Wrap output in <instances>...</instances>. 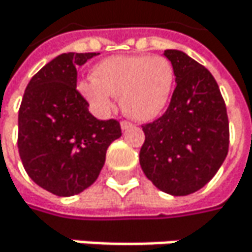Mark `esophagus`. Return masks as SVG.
I'll use <instances>...</instances> for the list:
<instances>
[{
    "label": "esophagus",
    "mask_w": 252,
    "mask_h": 252,
    "mask_svg": "<svg viewBox=\"0 0 252 252\" xmlns=\"http://www.w3.org/2000/svg\"><path fill=\"white\" fill-rule=\"evenodd\" d=\"M129 128H132V124H131V123H128V121H123V123H121V129H123V131H126V129H129Z\"/></svg>",
    "instance_id": "34e87169"
}]
</instances>
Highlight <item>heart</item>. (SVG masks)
I'll return each mask as SVG.
<instances>
[{
	"label": "heart",
	"mask_w": 252,
	"mask_h": 252,
	"mask_svg": "<svg viewBox=\"0 0 252 252\" xmlns=\"http://www.w3.org/2000/svg\"><path fill=\"white\" fill-rule=\"evenodd\" d=\"M175 84V68L165 57L115 55L97 63L92 78L77 83V90L90 108L106 115L111 112L112 96L128 117L152 121L166 108Z\"/></svg>",
	"instance_id": "heart-1"
}]
</instances>
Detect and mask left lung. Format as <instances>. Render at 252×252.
<instances>
[{
	"label": "left lung",
	"mask_w": 252,
	"mask_h": 252,
	"mask_svg": "<svg viewBox=\"0 0 252 252\" xmlns=\"http://www.w3.org/2000/svg\"><path fill=\"white\" fill-rule=\"evenodd\" d=\"M175 68L176 87L166 112L143 126L140 165L153 185L171 195L203 188L225 162L226 106L215 77L182 51L163 54Z\"/></svg>",
	"instance_id": "8db88e82"
}]
</instances>
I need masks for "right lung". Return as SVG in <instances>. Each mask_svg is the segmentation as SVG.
Masks as SVG:
<instances>
[{"label":"right lung","instance_id":"add662e5","mask_svg":"<svg viewBox=\"0 0 252 252\" xmlns=\"http://www.w3.org/2000/svg\"><path fill=\"white\" fill-rule=\"evenodd\" d=\"M99 54H61L42 67L25 90L19 111V153L39 187L71 197L100 174L109 144L121 137L115 120L100 121L77 92V68Z\"/></svg>","mask_w":252,"mask_h":252}]
</instances>
